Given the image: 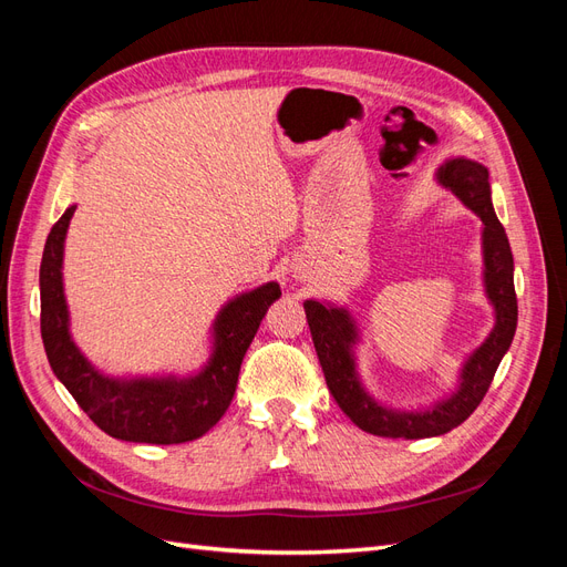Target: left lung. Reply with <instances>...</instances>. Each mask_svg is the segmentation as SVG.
Masks as SVG:
<instances>
[{"mask_svg":"<svg viewBox=\"0 0 567 567\" xmlns=\"http://www.w3.org/2000/svg\"><path fill=\"white\" fill-rule=\"evenodd\" d=\"M437 182L483 219V260H485V293L494 307V329L466 362H463L458 388L423 411H398L375 402L359 381L352 348L359 340L357 323L346 307L305 302L315 350L326 375L333 400L346 411L354 425L381 437L421 440L450 433L466 421L494 379L499 362L511 348L518 323V300L513 288V255L508 236L492 208L489 173L483 163L471 158H452L437 169Z\"/></svg>","mask_w":567,"mask_h":567,"instance_id":"obj_1","label":"left lung"}]
</instances>
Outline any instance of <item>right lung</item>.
Masks as SVG:
<instances>
[{"instance_id": "add662e5", "label": "right lung", "mask_w": 567, "mask_h": 567, "mask_svg": "<svg viewBox=\"0 0 567 567\" xmlns=\"http://www.w3.org/2000/svg\"><path fill=\"white\" fill-rule=\"evenodd\" d=\"M75 205L51 227L40 265V329L56 379L101 431L125 442L179 444L205 435L225 416L246 350L269 305L281 298L277 281L236 296L213 323V354L196 375L111 379L96 371L71 338L63 296V244Z\"/></svg>"}]
</instances>
